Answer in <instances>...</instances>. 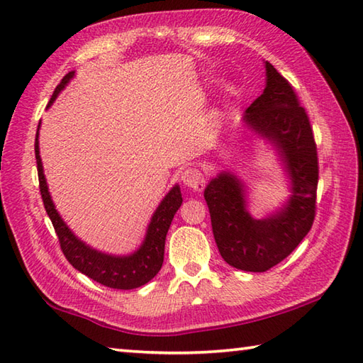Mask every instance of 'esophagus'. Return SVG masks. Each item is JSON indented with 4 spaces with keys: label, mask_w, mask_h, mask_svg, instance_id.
Listing matches in <instances>:
<instances>
[{
    "label": "esophagus",
    "mask_w": 363,
    "mask_h": 363,
    "mask_svg": "<svg viewBox=\"0 0 363 363\" xmlns=\"http://www.w3.org/2000/svg\"><path fill=\"white\" fill-rule=\"evenodd\" d=\"M181 181L184 182V186L195 191H201L204 189V174L198 168L184 169L181 173Z\"/></svg>",
    "instance_id": "esophagus-1"
}]
</instances>
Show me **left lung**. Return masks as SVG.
<instances>
[{
    "label": "left lung",
    "mask_w": 363,
    "mask_h": 363,
    "mask_svg": "<svg viewBox=\"0 0 363 363\" xmlns=\"http://www.w3.org/2000/svg\"><path fill=\"white\" fill-rule=\"evenodd\" d=\"M265 64V89L245 111V129L274 150L289 179L287 199L264 217L250 212V191L240 176L220 169L204 189L215 243L230 267L264 273L307 235L315 218L318 157L306 111L287 79Z\"/></svg>",
    "instance_id": "8db88e82"
}]
</instances>
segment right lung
<instances>
[{"label":"right lung","mask_w":363,"mask_h":363,"mask_svg":"<svg viewBox=\"0 0 363 363\" xmlns=\"http://www.w3.org/2000/svg\"><path fill=\"white\" fill-rule=\"evenodd\" d=\"M73 78L74 72H70L64 76L62 82H60L56 90H54L46 109H50L52 103L56 101L60 91L65 89L67 84ZM40 123H38L35 134V160L38 169V182H40V194L46 213H48L50 220L52 221V226L56 229L60 248H62L67 260L70 262L78 272L89 276L90 279L106 285V287L118 290H133L148 284L152 277L159 273L162 264H164L167 233L169 229V225H172L174 213L182 204L181 187L174 184L172 190H169L164 196V199H162L157 209L152 213L148 228H146V234L142 245L138 246L135 251L130 254H109L99 251L94 248V246H90L84 240H81V238L68 228V225L62 220V217H60L56 206L52 203L48 184H46V177L43 173L40 148H38V129H40Z\"/></svg>","instance_id":"obj_1"}]
</instances>
